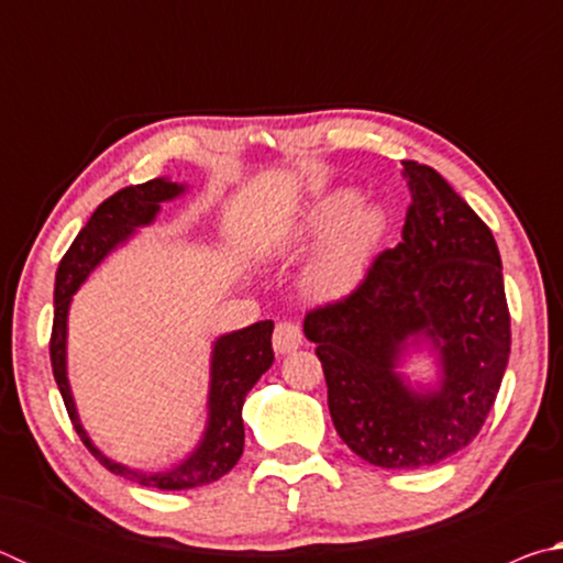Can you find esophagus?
Instances as JSON below:
<instances>
[{"label": "esophagus", "instance_id": "34e87169", "mask_svg": "<svg viewBox=\"0 0 563 563\" xmlns=\"http://www.w3.org/2000/svg\"><path fill=\"white\" fill-rule=\"evenodd\" d=\"M302 345V330L300 325H295V322L283 320L275 325L273 330V350L278 352V355H288V352H295Z\"/></svg>", "mask_w": 563, "mask_h": 563}]
</instances>
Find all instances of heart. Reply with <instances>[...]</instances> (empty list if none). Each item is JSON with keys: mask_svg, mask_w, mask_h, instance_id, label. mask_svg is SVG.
I'll return each mask as SVG.
<instances>
[{"mask_svg": "<svg viewBox=\"0 0 563 563\" xmlns=\"http://www.w3.org/2000/svg\"><path fill=\"white\" fill-rule=\"evenodd\" d=\"M385 231L383 208L360 206L357 190L340 188L312 203L280 245L288 253H300L322 243L305 283L318 298L335 300L355 290L365 278Z\"/></svg>", "mask_w": 563, "mask_h": 563, "instance_id": "b5f03b06", "label": "heart"}]
</instances>
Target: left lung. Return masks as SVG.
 Segmentation results:
<instances>
[{
    "instance_id": "left-lung-1",
    "label": "left lung",
    "mask_w": 563,
    "mask_h": 563,
    "mask_svg": "<svg viewBox=\"0 0 563 563\" xmlns=\"http://www.w3.org/2000/svg\"><path fill=\"white\" fill-rule=\"evenodd\" d=\"M412 194L402 243L383 251L347 298L305 316L328 383L332 424L385 470H419L479 434L509 362L501 258L487 223L434 168L402 161ZM441 355L437 390L417 394L394 367L407 344Z\"/></svg>"
}]
</instances>
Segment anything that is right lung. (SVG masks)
<instances>
[{
	"label": "right lung",
	"instance_id": "right-lung-1",
	"mask_svg": "<svg viewBox=\"0 0 563 563\" xmlns=\"http://www.w3.org/2000/svg\"><path fill=\"white\" fill-rule=\"evenodd\" d=\"M186 186L170 184L168 178H154L139 186H126L107 198L89 223L81 228L79 235L59 263L54 285V328H52V369L59 385L66 412L74 424L76 434L87 444V450L107 466L109 472L154 489H194L221 479L241 460L245 430H243V402L251 387L258 383L263 373L273 365V320H261L251 328L228 332L218 338L211 357V393H208V424L201 444L196 452L166 472H139L131 466L109 460L101 454L89 434L84 432L76 415L69 377H66V316H69L71 295L89 278V273L107 258L113 247L136 233V228L148 225L161 211V203L180 196Z\"/></svg>",
	"mask_w": 563,
	"mask_h": 563
}]
</instances>
